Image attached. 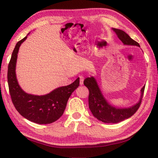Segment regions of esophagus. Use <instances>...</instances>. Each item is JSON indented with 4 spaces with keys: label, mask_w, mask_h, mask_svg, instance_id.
<instances>
[{
    "label": "esophagus",
    "mask_w": 158,
    "mask_h": 158,
    "mask_svg": "<svg viewBox=\"0 0 158 158\" xmlns=\"http://www.w3.org/2000/svg\"><path fill=\"white\" fill-rule=\"evenodd\" d=\"M79 81H80V84L83 85V84H84V77H83L82 76H80L79 77Z\"/></svg>",
    "instance_id": "esophagus-1"
}]
</instances>
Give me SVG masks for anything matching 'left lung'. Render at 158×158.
<instances>
[{"label":"left lung","mask_w":158,"mask_h":158,"mask_svg":"<svg viewBox=\"0 0 158 158\" xmlns=\"http://www.w3.org/2000/svg\"><path fill=\"white\" fill-rule=\"evenodd\" d=\"M113 30L123 44L136 45L139 47L138 42L131 38L123 31L117 28H113ZM84 84L89 90V105L90 111L96 118L106 123H117L135 114L141 105L144 89H145V85H144L141 89L140 100L137 105L132 106L130 108L118 109L112 106L106 102L99 89L97 82L93 77H87L84 80Z\"/></svg>","instance_id":"left-lung-1"}]
</instances>
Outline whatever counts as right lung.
<instances>
[{"instance_id":"obj_1","label":"right lung","mask_w":158,"mask_h":158,"mask_svg":"<svg viewBox=\"0 0 158 158\" xmlns=\"http://www.w3.org/2000/svg\"><path fill=\"white\" fill-rule=\"evenodd\" d=\"M26 37L17 42L10 58L7 69L10 94L15 109L21 116L36 123L49 124L57 121L63 115L69 98L79 85V78L73 84L58 88L45 95L25 93L18 84L15 68L19 49Z\"/></svg>"}]
</instances>
